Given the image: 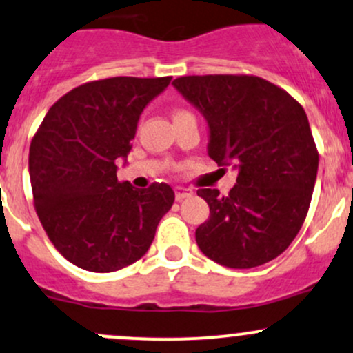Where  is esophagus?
<instances>
[{"mask_svg": "<svg viewBox=\"0 0 353 353\" xmlns=\"http://www.w3.org/2000/svg\"><path fill=\"white\" fill-rule=\"evenodd\" d=\"M174 194H176V201H183L185 197H191L192 191L191 189H185V188H176L174 189Z\"/></svg>", "mask_w": 353, "mask_h": 353, "instance_id": "esophagus-1", "label": "esophagus"}]
</instances>
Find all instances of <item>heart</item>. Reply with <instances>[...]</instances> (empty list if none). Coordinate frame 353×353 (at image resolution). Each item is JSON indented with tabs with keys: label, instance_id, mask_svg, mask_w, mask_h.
Wrapping results in <instances>:
<instances>
[{
	"label": "heart",
	"instance_id": "obj_1",
	"mask_svg": "<svg viewBox=\"0 0 353 353\" xmlns=\"http://www.w3.org/2000/svg\"><path fill=\"white\" fill-rule=\"evenodd\" d=\"M184 117H194V115H192L189 110H185V108H176V110L172 112L174 122H176V120H179V119H184Z\"/></svg>",
	"mask_w": 353,
	"mask_h": 353
}]
</instances>
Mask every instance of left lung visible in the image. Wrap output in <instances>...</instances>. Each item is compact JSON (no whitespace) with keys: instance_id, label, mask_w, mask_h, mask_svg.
<instances>
[{"instance_id":"1","label":"left lung","mask_w":353,"mask_h":353,"mask_svg":"<svg viewBox=\"0 0 353 353\" xmlns=\"http://www.w3.org/2000/svg\"><path fill=\"white\" fill-rule=\"evenodd\" d=\"M209 125L208 152L238 170L226 196L199 189L209 218L199 250L228 268H254L292 245L308 214L319 150L303 107L254 75H189L172 82Z\"/></svg>"}]
</instances>
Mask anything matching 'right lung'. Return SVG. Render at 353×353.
<instances>
[{
  "mask_svg": "<svg viewBox=\"0 0 353 353\" xmlns=\"http://www.w3.org/2000/svg\"><path fill=\"white\" fill-rule=\"evenodd\" d=\"M172 77H112L73 88L46 112L30 145L33 203L46 236L70 263L110 273L141 259L174 203L168 184L117 179L147 103Z\"/></svg>",
  "mask_w": 353,
  "mask_h": 353,
  "instance_id": "1",
  "label": "right lung"
}]
</instances>
